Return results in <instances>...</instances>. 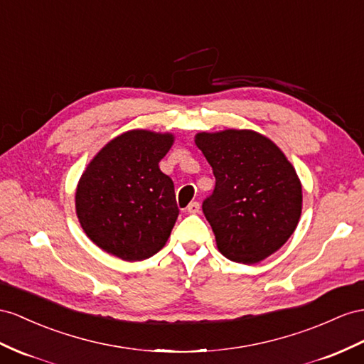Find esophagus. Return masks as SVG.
I'll return each instance as SVG.
<instances>
[{
  "mask_svg": "<svg viewBox=\"0 0 364 364\" xmlns=\"http://www.w3.org/2000/svg\"><path fill=\"white\" fill-rule=\"evenodd\" d=\"M200 203L198 201H192V203H189V206H188V212L189 213H198L200 212Z\"/></svg>",
  "mask_w": 364,
  "mask_h": 364,
  "instance_id": "obj_1",
  "label": "esophagus"
}]
</instances>
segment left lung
I'll use <instances>...</instances> for the list:
<instances>
[{
	"mask_svg": "<svg viewBox=\"0 0 364 364\" xmlns=\"http://www.w3.org/2000/svg\"><path fill=\"white\" fill-rule=\"evenodd\" d=\"M195 143L215 175L203 212L220 252L243 264L277 252L301 215V183L294 166L271 139L254 130L201 132Z\"/></svg>",
	"mask_w": 364,
	"mask_h": 364,
	"instance_id": "8db88e82",
	"label": "left lung"
}]
</instances>
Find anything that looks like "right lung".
I'll return each instance as SVG.
<instances>
[{"label":"right lung","mask_w":364,"mask_h":364,"mask_svg":"<svg viewBox=\"0 0 364 364\" xmlns=\"http://www.w3.org/2000/svg\"><path fill=\"white\" fill-rule=\"evenodd\" d=\"M171 134L129 130L109 141L81 175L75 206L87 237L126 262L155 255L178 217L173 181L158 163Z\"/></svg>","instance_id":"1"}]
</instances>
